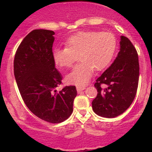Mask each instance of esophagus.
I'll use <instances>...</instances> for the list:
<instances>
[{
    "label": "esophagus",
    "instance_id": "obj_1",
    "mask_svg": "<svg viewBox=\"0 0 152 152\" xmlns=\"http://www.w3.org/2000/svg\"><path fill=\"white\" fill-rule=\"evenodd\" d=\"M85 89V87L84 86H77V91L78 93H80L81 91H84Z\"/></svg>",
    "mask_w": 152,
    "mask_h": 152
}]
</instances>
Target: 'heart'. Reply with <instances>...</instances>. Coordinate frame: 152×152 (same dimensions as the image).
<instances>
[{
    "label": "heart",
    "mask_w": 152,
    "mask_h": 152,
    "mask_svg": "<svg viewBox=\"0 0 152 152\" xmlns=\"http://www.w3.org/2000/svg\"><path fill=\"white\" fill-rule=\"evenodd\" d=\"M65 48L53 51L54 63L59 68L72 67L78 56L80 62L66 76L68 84L83 86L88 82L93 70L105 69L113 59L117 41L109 32H80L65 42Z\"/></svg>",
    "instance_id": "1"
}]
</instances>
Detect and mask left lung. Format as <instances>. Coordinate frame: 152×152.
Returning <instances> with one entry per match:
<instances>
[{"instance_id":"left-lung-1","label":"left lung","mask_w":152,"mask_h":152,"mask_svg":"<svg viewBox=\"0 0 152 152\" xmlns=\"http://www.w3.org/2000/svg\"><path fill=\"white\" fill-rule=\"evenodd\" d=\"M138 80V53L129 39L121 36L117 57L94 84L98 93L92 102L93 111L107 118L123 113L136 97Z\"/></svg>"}]
</instances>
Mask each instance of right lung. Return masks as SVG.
<instances>
[{"label":"right lung","instance_id":"obj_1","mask_svg":"<svg viewBox=\"0 0 152 152\" xmlns=\"http://www.w3.org/2000/svg\"><path fill=\"white\" fill-rule=\"evenodd\" d=\"M55 32L34 30L23 39L16 50L14 72L20 95L27 107L41 120L59 123L73 111L77 95L75 86L60 91L62 76L53 59Z\"/></svg>","mask_w":152,"mask_h":152}]
</instances>
